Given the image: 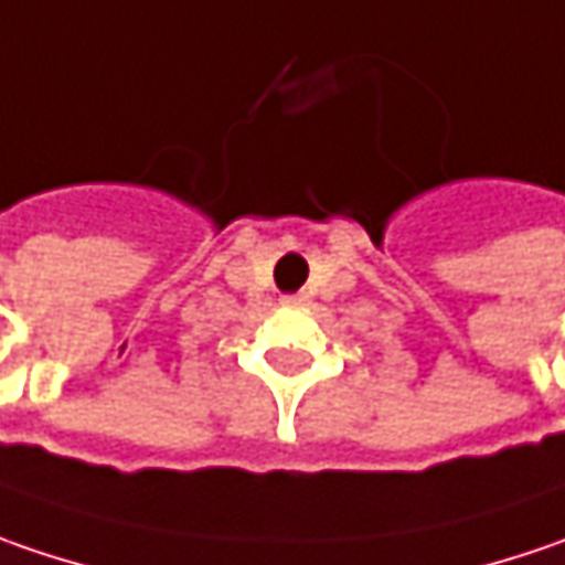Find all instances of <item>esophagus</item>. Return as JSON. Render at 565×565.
<instances>
[{
  "label": "esophagus",
  "instance_id": "obj_1",
  "mask_svg": "<svg viewBox=\"0 0 565 565\" xmlns=\"http://www.w3.org/2000/svg\"><path fill=\"white\" fill-rule=\"evenodd\" d=\"M282 305H305V296L298 292V296H282Z\"/></svg>",
  "mask_w": 565,
  "mask_h": 565
}]
</instances>
